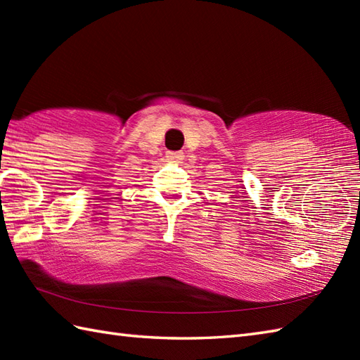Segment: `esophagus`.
Instances as JSON below:
<instances>
[{
    "instance_id": "esophagus-1",
    "label": "esophagus",
    "mask_w": 360,
    "mask_h": 360,
    "mask_svg": "<svg viewBox=\"0 0 360 360\" xmlns=\"http://www.w3.org/2000/svg\"><path fill=\"white\" fill-rule=\"evenodd\" d=\"M165 158H167V160H170V162L179 164V162H182V160H184V153H181V151H167Z\"/></svg>"
}]
</instances>
